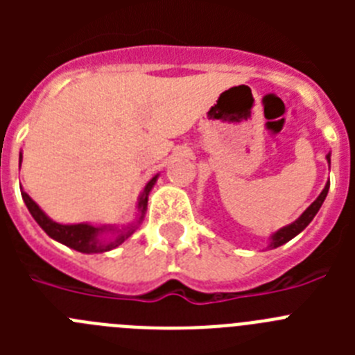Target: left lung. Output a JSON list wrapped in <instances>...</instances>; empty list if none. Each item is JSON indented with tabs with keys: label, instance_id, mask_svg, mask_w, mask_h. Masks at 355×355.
Wrapping results in <instances>:
<instances>
[{
	"label": "left lung",
	"instance_id": "8db88e82",
	"mask_svg": "<svg viewBox=\"0 0 355 355\" xmlns=\"http://www.w3.org/2000/svg\"><path fill=\"white\" fill-rule=\"evenodd\" d=\"M327 162L331 163V155H327ZM329 184H331V183L325 184V188H324V190H322V193H320V196L316 197L315 202H313V205L309 206V208H307L306 211H304L302 215H300L299 218H297V220L293 222V224L286 225V227H283V229H279L277 233L272 234V238H270V247H272V249H275V247L283 245V243L290 241L291 238L297 236V234H299L300 231H304V229H306L307 225H309V222H311L313 218H315V215H316V213H318V209L322 208V205H324V200H325V197H327V192H329Z\"/></svg>",
	"mask_w": 355,
	"mask_h": 355
}]
</instances>
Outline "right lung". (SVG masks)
<instances>
[{"mask_svg": "<svg viewBox=\"0 0 355 355\" xmlns=\"http://www.w3.org/2000/svg\"><path fill=\"white\" fill-rule=\"evenodd\" d=\"M23 158V156H21ZM156 178L155 175L149 183L146 184L144 188L142 196H140L139 200V211L140 216L137 224H130L128 227H122V229H108V227H96V225H90V224H58V222H53L42 209L37 206V202L28 196L26 192H21L23 196L24 205L26 208L30 209L31 216L35 218L37 224L48 233V236H51L53 240L60 241L64 245L71 247V249L78 250V252H85V254H94V252H106V250H112L115 247H119L122 241L130 238L131 234L135 233V229L137 225L140 224V220L144 218V213L147 209V197H149L150 188L155 187L156 183ZM105 230H115L114 236L112 239H103L102 234Z\"/></svg>", "mask_w": 355, "mask_h": 355, "instance_id": "right-lung-1", "label": "right lung"}]
</instances>
